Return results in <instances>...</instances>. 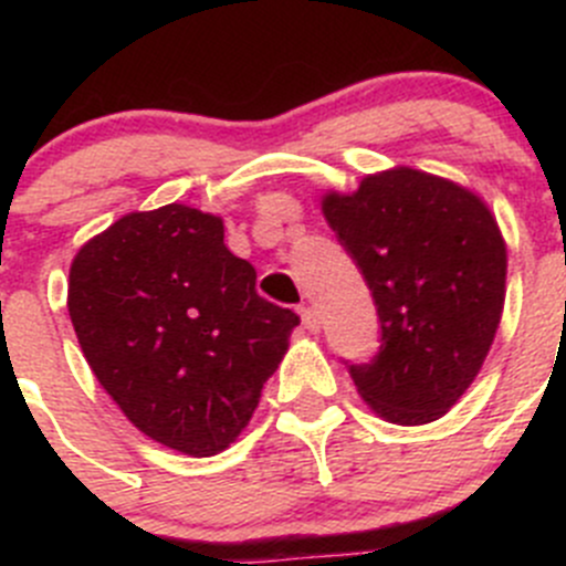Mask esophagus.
<instances>
[{"mask_svg": "<svg viewBox=\"0 0 566 566\" xmlns=\"http://www.w3.org/2000/svg\"><path fill=\"white\" fill-rule=\"evenodd\" d=\"M301 323H304V328L310 331H317L319 328V315L315 306H301Z\"/></svg>", "mask_w": 566, "mask_h": 566, "instance_id": "esophagus-1", "label": "esophagus"}]
</instances>
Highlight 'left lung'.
Here are the masks:
<instances>
[{"mask_svg":"<svg viewBox=\"0 0 566 566\" xmlns=\"http://www.w3.org/2000/svg\"><path fill=\"white\" fill-rule=\"evenodd\" d=\"M323 216L378 306L380 350L345 361L358 394L394 424L441 419L482 369L504 312L499 221L473 191L410 167L325 193Z\"/></svg>","mask_w":566,"mask_h":566,"instance_id":"left-lung-1","label":"left lung"}]
</instances>
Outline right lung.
I'll use <instances>...</instances> for the list:
<instances>
[{
	"label": "right lung",
	"mask_w": 566,
	"mask_h": 566,
	"mask_svg": "<svg viewBox=\"0 0 566 566\" xmlns=\"http://www.w3.org/2000/svg\"><path fill=\"white\" fill-rule=\"evenodd\" d=\"M219 216L188 205L128 213L84 243L67 312L84 358L130 424L210 458L249 424L301 323L260 298Z\"/></svg>",
	"instance_id": "obj_1"
}]
</instances>
